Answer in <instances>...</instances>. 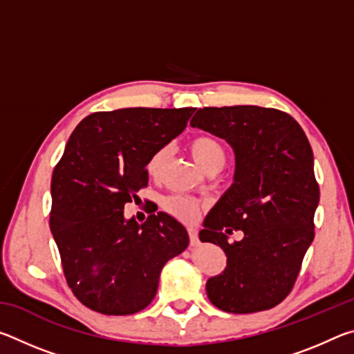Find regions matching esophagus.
<instances>
[{
  "instance_id": "esophagus-1",
  "label": "esophagus",
  "mask_w": 354,
  "mask_h": 354,
  "mask_svg": "<svg viewBox=\"0 0 354 354\" xmlns=\"http://www.w3.org/2000/svg\"><path fill=\"white\" fill-rule=\"evenodd\" d=\"M189 237H190V245L192 247H195V245L198 243V236H196V231L194 227H189Z\"/></svg>"
}]
</instances>
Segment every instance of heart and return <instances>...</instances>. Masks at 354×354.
Wrapping results in <instances>:
<instances>
[{
	"mask_svg": "<svg viewBox=\"0 0 354 354\" xmlns=\"http://www.w3.org/2000/svg\"><path fill=\"white\" fill-rule=\"evenodd\" d=\"M190 153L195 162L201 167V170L211 171V170H221V167L226 162V151L221 143L212 136H198L190 142ZM170 156L169 147L159 148L149 156L147 162V173L149 176H159L160 171L164 170V165L167 164ZM164 209L173 217H176L183 221H194L198 217L200 205L198 201L190 198L185 195H171L167 196L162 203Z\"/></svg>",
	"mask_w": 354,
	"mask_h": 354,
	"instance_id": "1",
	"label": "heart"
}]
</instances>
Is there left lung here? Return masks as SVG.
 <instances>
[{
  "instance_id": "8db88e82",
  "label": "left lung",
  "mask_w": 354,
  "mask_h": 354,
  "mask_svg": "<svg viewBox=\"0 0 354 354\" xmlns=\"http://www.w3.org/2000/svg\"><path fill=\"white\" fill-rule=\"evenodd\" d=\"M234 149V183L205 218L201 242L218 245L226 268L207 279L214 306L232 314L272 309L289 295L314 241L320 190L313 148L289 113L259 106L203 107L190 120ZM242 230L239 243H227Z\"/></svg>"
}]
</instances>
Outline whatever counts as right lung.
I'll return each instance as SVG.
<instances>
[{"label":"right lung","instance_id":"1","mask_svg":"<svg viewBox=\"0 0 354 354\" xmlns=\"http://www.w3.org/2000/svg\"><path fill=\"white\" fill-rule=\"evenodd\" d=\"M194 112H95L70 136L53 171L50 227L67 284L88 309L106 315L145 309L162 267L187 248V231L171 215L151 214L139 225L123 209L148 185L149 156L181 134Z\"/></svg>","mask_w":354,"mask_h":354}]
</instances>
